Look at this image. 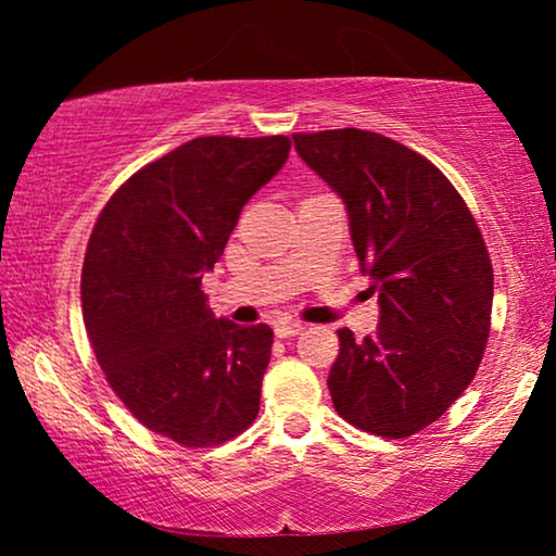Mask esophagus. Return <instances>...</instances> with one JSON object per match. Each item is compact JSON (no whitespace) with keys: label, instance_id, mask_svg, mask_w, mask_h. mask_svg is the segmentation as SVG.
Listing matches in <instances>:
<instances>
[{"label":"esophagus","instance_id":"obj_1","mask_svg":"<svg viewBox=\"0 0 556 556\" xmlns=\"http://www.w3.org/2000/svg\"><path fill=\"white\" fill-rule=\"evenodd\" d=\"M306 329L301 321H280L276 324V337L278 339H291V337H299V333Z\"/></svg>","mask_w":556,"mask_h":556}]
</instances>
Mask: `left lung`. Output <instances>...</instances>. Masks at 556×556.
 <instances>
[{
    "instance_id": "obj_1",
    "label": "left lung",
    "mask_w": 556,
    "mask_h": 556,
    "mask_svg": "<svg viewBox=\"0 0 556 556\" xmlns=\"http://www.w3.org/2000/svg\"><path fill=\"white\" fill-rule=\"evenodd\" d=\"M303 162L346 204L379 326L339 329L329 371L337 413L382 438L435 422L476 377L491 331L493 268L451 179L417 151L362 128L293 134Z\"/></svg>"
}]
</instances>
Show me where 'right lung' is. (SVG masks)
Here are the masks:
<instances>
[{
	"instance_id": "1",
	"label": "right lung",
	"mask_w": 556,
	"mask_h": 556,
	"mask_svg": "<svg viewBox=\"0 0 556 556\" xmlns=\"http://www.w3.org/2000/svg\"><path fill=\"white\" fill-rule=\"evenodd\" d=\"M288 151V136H200L131 174L90 232L80 301L96 359L143 428L185 447L232 440L261 409L270 326L212 316L202 273Z\"/></svg>"
}]
</instances>
